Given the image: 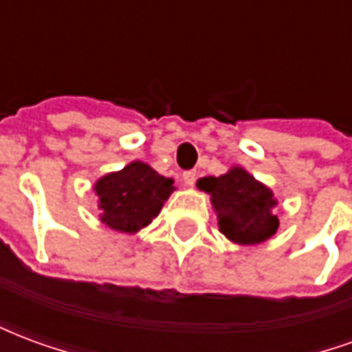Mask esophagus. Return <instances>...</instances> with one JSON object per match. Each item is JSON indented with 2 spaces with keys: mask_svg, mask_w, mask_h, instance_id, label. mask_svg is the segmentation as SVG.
Returning a JSON list of instances; mask_svg holds the SVG:
<instances>
[{
  "mask_svg": "<svg viewBox=\"0 0 352 352\" xmlns=\"http://www.w3.org/2000/svg\"><path fill=\"white\" fill-rule=\"evenodd\" d=\"M183 181L186 186H192V184L196 183V171H194V169H190V171H184Z\"/></svg>",
  "mask_w": 352,
  "mask_h": 352,
  "instance_id": "esophagus-1",
  "label": "esophagus"
}]
</instances>
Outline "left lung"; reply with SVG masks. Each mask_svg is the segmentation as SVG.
Instances as JSON below:
<instances>
[{
  "label": "left lung",
  "instance_id": "left-lung-1",
  "mask_svg": "<svg viewBox=\"0 0 352 352\" xmlns=\"http://www.w3.org/2000/svg\"><path fill=\"white\" fill-rule=\"evenodd\" d=\"M198 188L211 196L219 230L234 243H262L279 228V219L272 211L277 206L273 192L243 168L236 166L221 177H204Z\"/></svg>",
  "mask_w": 352,
  "mask_h": 352
}]
</instances>
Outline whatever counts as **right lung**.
I'll return each mask as SVG.
<instances>
[{
  "label": "right lung",
  "mask_w": 352,
  "mask_h": 352,
  "mask_svg": "<svg viewBox=\"0 0 352 352\" xmlns=\"http://www.w3.org/2000/svg\"><path fill=\"white\" fill-rule=\"evenodd\" d=\"M173 190V179H166L143 162H131L94 184L100 198L101 222L124 234H135L148 226Z\"/></svg>",
  "instance_id": "right-lung-1"
}]
</instances>
